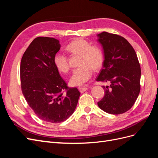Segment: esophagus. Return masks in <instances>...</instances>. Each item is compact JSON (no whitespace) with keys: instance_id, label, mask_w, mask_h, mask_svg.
Wrapping results in <instances>:
<instances>
[{"instance_id":"obj_1","label":"esophagus","mask_w":158,"mask_h":158,"mask_svg":"<svg viewBox=\"0 0 158 158\" xmlns=\"http://www.w3.org/2000/svg\"><path fill=\"white\" fill-rule=\"evenodd\" d=\"M78 89L81 93H83V92H85V90L88 89V88H86V87H79Z\"/></svg>"}]
</instances>
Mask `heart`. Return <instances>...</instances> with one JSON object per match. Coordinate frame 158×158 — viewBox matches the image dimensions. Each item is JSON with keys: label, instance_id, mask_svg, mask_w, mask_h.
I'll return each mask as SVG.
<instances>
[{"label": "heart", "instance_id": "1", "mask_svg": "<svg viewBox=\"0 0 158 158\" xmlns=\"http://www.w3.org/2000/svg\"><path fill=\"white\" fill-rule=\"evenodd\" d=\"M66 51L72 55H79L78 68L73 70L70 78L72 85L78 86L89 80L94 70L102 68L104 62V56L99 47L91 45V44L82 38H77L66 45ZM53 63L60 73H68L70 67L68 58L63 53H56L53 58Z\"/></svg>", "mask_w": 158, "mask_h": 158}]
</instances>
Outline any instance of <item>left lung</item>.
I'll return each mask as SVG.
<instances>
[{
	"instance_id": "1",
	"label": "left lung",
	"mask_w": 158,
	"mask_h": 158,
	"mask_svg": "<svg viewBox=\"0 0 158 158\" xmlns=\"http://www.w3.org/2000/svg\"><path fill=\"white\" fill-rule=\"evenodd\" d=\"M104 52L103 69L96 80L109 82L98 102L107 113L119 114L130 109L140 91L141 69L135 49L123 37L103 31L98 35Z\"/></svg>"
}]
</instances>
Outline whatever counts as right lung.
<instances>
[{"instance_id":"add662e5","label":"right lung","mask_w":158,"mask_h":158,"mask_svg":"<svg viewBox=\"0 0 158 158\" xmlns=\"http://www.w3.org/2000/svg\"><path fill=\"white\" fill-rule=\"evenodd\" d=\"M59 41L48 37L33 40L20 63L22 92L27 104L41 120L58 123L74 111L80 93L69 88L53 63ZM66 93L64 94V92Z\"/></svg>"}]
</instances>
